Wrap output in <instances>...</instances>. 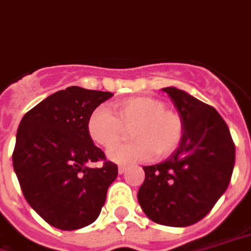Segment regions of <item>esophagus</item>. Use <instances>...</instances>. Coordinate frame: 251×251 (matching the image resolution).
Returning a JSON list of instances; mask_svg holds the SVG:
<instances>
[{
	"mask_svg": "<svg viewBox=\"0 0 251 251\" xmlns=\"http://www.w3.org/2000/svg\"><path fill=\"white\" fill-rule=\"evenodd\" d=\"M126 171H127V167H126V166H119V168H118V173L120 174V175H122V174L126 173Z\"/></svg>",
	"mask_w": 251,
	"mask_h": 251,
	"instance_id": "1",
	"label": "esophagus"
}]
</instances>
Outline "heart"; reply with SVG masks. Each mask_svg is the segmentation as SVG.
<instances>
[{"label": "heart", "mask_w": 251, "mask_h": 251, "mask_svg": "<svg viewBox=\"0 0 251 251\" xmlns=\"http://www.w3.org/2000/svg\"><path fill=\"white\" fill-rule=\"evenodd\" d=\"M164 103L155 98L136 96L116 101L113 114L99 107L87 122V132L93 143L108 150L123 136L124 127H133L135 140L108 151V159L118 164H131L173 153L183 138V122L178 113L164 109Z\"/></svg>", "instance_id": "heart-1"}]
</instances>
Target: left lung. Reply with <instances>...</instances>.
Returning a JSON list of instances; mask_svg holds the SVG:
<instances>
[{
	"label": "left lung",
	"mask_w": 251,
	"mask_h": 251,
	"mask_svg": "<svg viewBox=\"0 0 251 251\" xmlns=\"http://www.w3.org/2000/svg\"><path fill=\"white\" fill-rule=\"evenodd\" d=\"M163 91L183 122V138L170 158L143 167L138 201L155 223L186 227L204 218L226 191L235 146L215 108L175 87Z\"/></svg>",
	"instance_id": "left-lung-1"
}]
</instances>
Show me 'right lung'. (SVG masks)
I'll list each match as a JSON object with an SVG mask.
<instances>
[{"label":"right lung","mask_w":251,"mask_h":251,"mask_svg":"<svg viewBox=\"0 0 251 251\" xmlns=\"http://www.w3.org/2000/svg\"><path fill=\"white\" fill-rule=\"evenodd\" d=\"M113 93L68 87L24 115L16 135L13 167L30 207L60 230L96 221L118 166L105 160L87 132L89 115Z\"/></svg>","instance_id":"obj_1"}]
</instances>
